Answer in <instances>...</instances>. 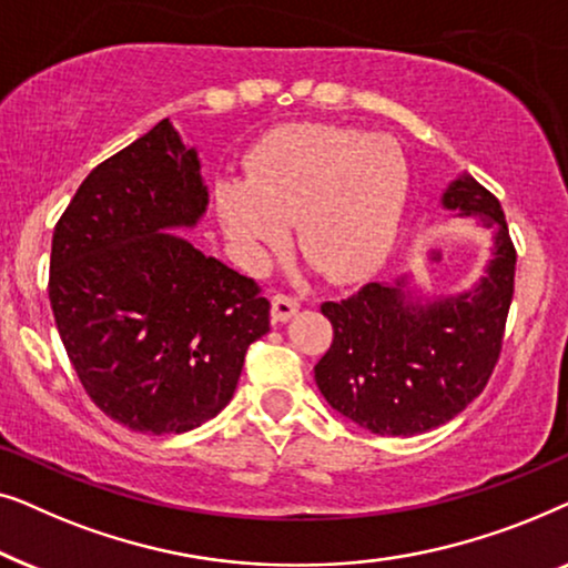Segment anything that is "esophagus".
<instances>
[{
    "mask_svg": "<svg viewBox=\"0 0 568 568\" xmlns=\"http://www.w3.org/2000/svg\"><path fill=\"white\" fill-rule=\"evenodd\" d=\"M297 310H300V302L290 297V294L276 292L274 297H271V317H274V323H286L294 313H297Z\"/></svg>",
    "mask_w": 568,
    "mask_h": 568,
    "instance_id": "esophagus-1",
    "label": "esophagus"
}]
</instances>
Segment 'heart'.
<instances>
[{
    "mask_svg": "<svg viewBox=\"0 0 568 568\" xmlns=\"http://www.w3.org/2000/svg\"><path fill=\"white\" fill-rule=\"evenodd\" d=\"M247 181L224 178L214 201L224 235L263 266L290 243L317 274L359 282L387 258L406 212L408 160L390 136L336 123L271 131L247 154Z\"/></svg>",
    "mask_w": 568,
    "mask_h": 568,
    "instance_id": "b5f03b06",
    "label": "heart"
}]
</instances>
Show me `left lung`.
Masks as SVG:
<instances>
[{
  "mask_svg": "<svg viewBox=\"0 0 568 568\" xmlns=\"http://www.w3.org/2000/svg\"><path fill=\"white\" fill-rule=\"evenodd\" d=\"M442 204L496 227L494 261L476 292L410 305L400 284L369 282L321 305L333 341L315 364V383L338 414L383 437H410L455 418L484 393L501 354L517 263L504 209L470 175L457 178Z\"/></svg>",
  "mask_w": 568,
  "mask_h": 568,
  "instance_id": "left-lung-1",
  "label": "left lung"
}]
</instances>
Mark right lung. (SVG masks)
<instances>
[{
	"instance_id": "right-lung-1",
	"label": "right lung",
	"mask_w": 568,
	"mask_h": 568,
	"mask_svg": "<svg viewBox=\"0 0 568 568\" xmlns=\"http://www.w3.org/2000/svg\"><path fill=\"white\" fill-rule=\"evenodd\" d=\"M196 150L162 119L84 178L53 227L49 300L90 400L142 434L196 429L227 406L268 333L261 284L168 227L204 214Z\"/></svg>"
}]
</instances>
